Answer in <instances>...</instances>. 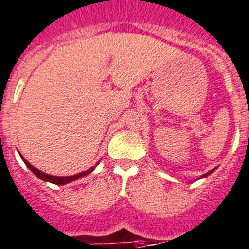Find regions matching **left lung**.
I'll return each mask as SVG.
<instances>
[{"label": "left lung", "mask_w": 249, "mask_h": 249, "mask_svg": "<svg viewBox=\"0 0 249 249\" xmlns=\"http://www.w3.org/2000/svg\"><path fill=\"white\" fill-rule=\"evenodd\" d=\"M213 170H214V169H212V170H211V172H208V173H207V174H204V176H203V177H207V176H208V174H211V173H212V172H213Z\"/></svg>", "instance_id": "8db88e82"}]
</instances>
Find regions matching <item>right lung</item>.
<instances>
[{
  "label": "right lung",
  "mask_w": 249,
  "mask_h": 249,
  "mask_svg": "<svg viewBox=\"0 0 249 249\" xmlns=\"http://www.w3.org/2000/svg\"><path fill=\"white\" fill-rule=\"evenodd\" d=\"M21 158H22V160L25 161V164L27 165V168H29L30 170H31L32 173H34L35 176L38 177L40 179H42V180L45 181H50V183H53V184L56 185H64V184H68V183H70V181L72 180H76V179L81 178V177H85L88 176V174H90V173L94 170V166L92 168H90L89 170H85V172H81L79 173V174H75V176H71V177H55V176H50V174H46V173H42L41 170L36 169V168H34V166L31 165V164L29 163V161L26 160V159H23V157L21 155Z\"/></svg>",
  "instance_id": "1"
}]
</instances>
